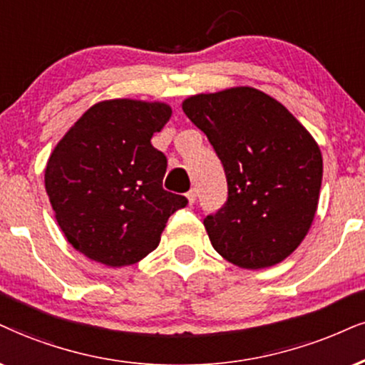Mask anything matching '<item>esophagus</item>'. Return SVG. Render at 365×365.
<instances>
[{
    "instance_id": "obj_1",
    "label": "esophagus",
    "mask_w": 365,
    "mask_h": 365,
    "mask_svg": "<svg viewBox=\"0 0 365 365\" xmlns=\"http://www.w3.org/2000/svg\"><path fill=\"white\" fill-rule=\"evenodd\" d=\"M196 190L195 187H192V190H190L187 191V195H186V197H187V201H190V205H195L196 203Z\"/></svg>"
}]
</instances>
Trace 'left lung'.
<instances>
[{"label": "left lung", "instance_id": "1", "mask_svg": "<svg viewBox=\"0 0 365 365\" xmlns=\"http://www.w3.org/2000/svg\"><path fill=\"white\" fill-rule=\"evenodd\" d=\"M182 111L208 137L227 175V203L203 222L213 249L244 269L284 260L317 213L318 143L286 106L255 88L196 94Z\"/></svg>", "mask_w": 365, "mask_h": 365}]
</instances>
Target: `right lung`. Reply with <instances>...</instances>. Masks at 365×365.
<instances>
[{"instance_id": "1", "label": "right lung", "mask_w": 365, "mask_h": 365, "mask_svg": "<svg viewBox=\"0 0 365 365\" xmlns=\"http://www.w3.org/2000/svg\"><path fill=\"white\" fill-rule=\"evenodd\" d=\"M170 115L159 101L96 103L52 150L45 190L67 242L88 259L110 267L138 262L187 205L162 187L168 159L150 143Z\"/></svg>"}]
</instances>
